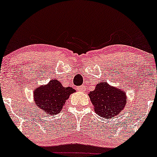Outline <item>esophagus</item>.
Returning <instances> with one entry per match:
<instances>
[{
    "label": "esophagus",
    "mask_w": 157,
    "mask_h": 157,
    "mask_svg": "<svg viewBox=\"0 0 157 157\" xmlns=\"http://www.w3.org/2000/svg\"><path fill=\"white\" fill-rule=\"evenodd\" d=\"M77 89H78V91H85V87L84 85H82V86H79V87H77Z\"/></svg>",
    "instance_id": "esophagus-1"
}]
</instances>
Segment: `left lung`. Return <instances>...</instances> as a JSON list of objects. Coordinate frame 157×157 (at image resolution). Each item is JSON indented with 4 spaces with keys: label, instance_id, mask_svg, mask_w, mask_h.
<instances>
[{
    "label": "left lung",
    "instance_id": "1",
    "mask_svg": "<svg viewBox=\"0 0 157 157\" xmlns=\"http://www.w3.org/2000/svg\"><path fill=\"white\" fill-rule=\"evenodd\" d=\"M94 106V111L103 118L117 116L125 108L126 96L122 89L110 86L107 82L97 84L88 94Z\"/></svg>",
    "mask_w": 157,
    "mask_h": 157
}]
</instances>
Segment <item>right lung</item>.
<instances>
[{
    "mask_svg": "<svg viewBox=\"0 0 157 157\" xmlns=\"http://www.w3.org/2000/svg\"><path fill=\"white\" fill-rule=\"evenodd\" d=\"M75 92L72 87H64L60 82L54 78L47 85L34 90L33 99L39 109H43L48 115H52L60 112L70 94Z\"/></svg>",
    "mask_w": 157,
    "mask_h": 157,
    "instance_id": "add662e5",
    "label": "right lung"
}]
</instances>
